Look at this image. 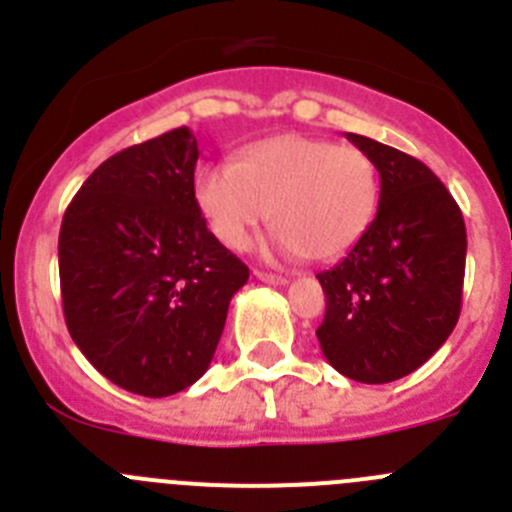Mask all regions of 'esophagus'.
<instances>
[{"instance_id":"1","label":"esophagus","mask_w":512,"mask_h":512,"mask_svg":"<svg viewBox=\"0 0 512 512\" xmlns=\"http://www.w3.org/2000/svg\"><path fill=\"white\" fill-rule=\"evenodd\" d=\"M253 277L261 279V282H266V284H287V277H282V274H271V271L256 269L253 271Z\"/></svg>"}]
</instances>
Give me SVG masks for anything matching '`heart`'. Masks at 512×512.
Instances as JSON below:
<instances>
[{"instance_id": "1", "label": "heart", "mask_w": 512, "mask_h": 512, "mask_svg": "<svg viewBox=\"0 0 512 512\" xmlns=\"http://www.w3.org/2000/svg\"><path fill=\"white\" fill-rule=\"evenodd\" d=\"M194 202L230 251H243L269 215L271 253L330 261L372 225L379 171L364 148L284 133L246 146L233 164L202 166Z\"/></svg>"}]
</instances>
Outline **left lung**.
<instances>
[{
	"mask_svg": "<svg viewBox=\"0 0 512 512\" xmlns=\"http://www.w3.org/2000/svg\"><path fill=\"white\" fill-rule=\"evenodd\" d=\"M374 158L379 207L346 259L320 271L323 356L364 384L408 377L451 336L461 310L467 228L459 205L423 161L346 133Z\"/></svg>",
	"mask_w": 512,
	"mask_h": 512,
	"instance_id": "1",
	"label": "left lung"
}]
</instances>
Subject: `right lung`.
Masks as SVG:
<instances>
[{
  "label": "right lung",
  "instance_id": "obj_1",
  "mask_svg": "<svg viewBox=\"0 0 512 512\" xmlns=\"http://www.w3.org/2000/svg\"><path fill=\"white\" fill-rule=\"evenodd\" d=\"M189 128L110 156L81 184L58 235L66 325L99 374L143 397L207 372L248 266L194 202Z\"/></svg>",
  "mask_w": 512,
  "mask_h": 512
}]
</instances>
